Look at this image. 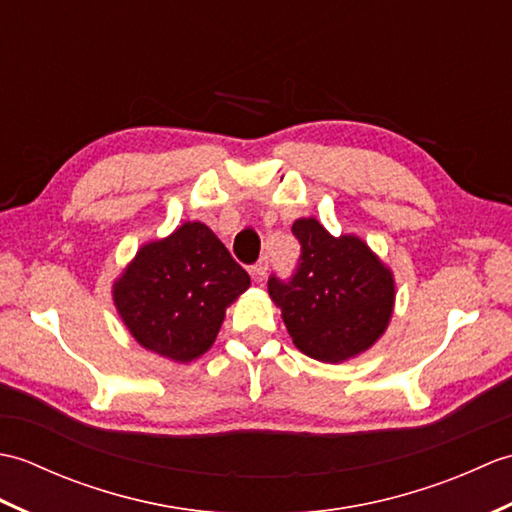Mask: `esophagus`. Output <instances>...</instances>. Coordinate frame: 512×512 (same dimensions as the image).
I'll list each match as a JSON object with an SVG mask.
<instances>
[{
    "instance_id": "34e87169",
    "label": "esophagus",
    "mask_w": 512,
    "mask_h": 512,
    "mask_svg": "<svg viewBox=\"0 0 512 512\" xmlns=\"http://www.w3.org/2000/svg\"><path fill=\"white\" fill-rule=\"evenodd\" d=\"M250 273H253L255 279H262L268 273V257H259L253 268H250Z\"/></svg>"
}]
</instances>
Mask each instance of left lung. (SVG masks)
Listing matches in <instances>:
<instances>
[{"label":"left lung","mask_w":512,"mask_h":512,"mask_svg":"<svg viewBox=\"0 0 512 512\" xmlns=\"http://www.w3.org/2000/svg\"><path fill=\"white\" fill-rule=\"evenodd\" d=\"M292 235L301 244L295 273L268 279L292 343L323 363L365 352L391 319V273L361 239H334L314 217L292 224Z\"/></svg>","instance_id":"obj_1"}]
</instances>
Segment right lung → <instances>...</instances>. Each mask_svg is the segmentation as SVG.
I'll use <instances>...</instances> for the list:
<instances>
[{
  "mask_svg": "<svg viewBox=\"0 0 512 512\" xmlns=\"http://www.w3.org/2000/svg\"><path fill=\"white\" fill-rule=\"evenodd\" d=\"M250 277L202 222L151 242L114 284V303L134 339L171 361L189 363L213 345L224 310Z\"/></svg>",
  "mask_w": 512,
  "mask_h": 512,
  "instance_id": "right-lung-1",
  "label": "right lung"
}]
</instances>
